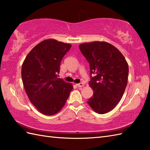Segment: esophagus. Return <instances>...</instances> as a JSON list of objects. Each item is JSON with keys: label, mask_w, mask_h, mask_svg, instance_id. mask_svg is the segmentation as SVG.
Listing matches in <instances>:
<instances>
[{"label": "esophagus", "mask_w": 150, "mask_h": 150, "mask_svg": "<svg viewBox=\"0 0 150 150\" xmlns=\"http://www.w3.org/2000/svg\"><path fill=\"white\" fill-rule=\"evenodd\" d=\"M77 86L78 87H81H81H83L84 86V84L83 83H79V84H77Z\"/></svg>", "instance_id": "esophagus-1"}]
</instances>
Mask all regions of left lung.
Returning <instances> with one entry per match:
<instances>
[{
    "instance_id": "left-lung-1",
    "label": "left lung",
    "mask_w": 150,
    "mask_h": 150,
    "mask_svg": "<svg viewBox=\"0 0 150 150\" xmlns=\"http://www.w3.org/2000/svg\"><path fill=\"white\" fill-rule=\"evenodd\" d=\"M81 53L90 64L89 86L93 95L88 104L98 114L109 112L122 98L128 82V62L117 47L104 41L79 45Z\"/></svg>"
}]
</instances>
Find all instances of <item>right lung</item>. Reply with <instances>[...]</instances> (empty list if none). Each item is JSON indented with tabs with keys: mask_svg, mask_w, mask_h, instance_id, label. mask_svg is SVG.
<instances>
[{
	"mask_svg": "<svg viewBox=\"0 0 150 150\" xmlns=\"http://www.w3.org/2000/svg\"><path fill=\"white\" fill-rule=\"evenodd\" d=\"M70 44L46 39L35 46L22 64L21 75L28 98L37 110L53 115L61 110L73 85L58 78L63 57Z\"/></svg>",
	"mask_w": 150,
	"mask_h": 150,
	"instance_id": "right-lung-1",
	"label": "right lung"
}]
</instances>
